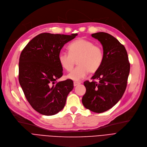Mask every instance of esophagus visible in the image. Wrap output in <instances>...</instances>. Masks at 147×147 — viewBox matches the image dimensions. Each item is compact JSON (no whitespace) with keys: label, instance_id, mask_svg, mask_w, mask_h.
<instances>
[{"label":"esophagus","instance_id":"obj_1","mask_svg":"<svg viewBox=\"0 0 147 147\" xmlns=\"http://www.w3.org/2000/svg\"><path fill=\"white\" fill-rule=\"evenodd\" d=\"M80 83H79V82H76V81H75V82H74V86L75 87V86H78V85H79Z\"/></svg>","mask_w":147,"mask_h":147}]
</instances>
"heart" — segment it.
<instances>
[{
  "instance_id": "b5f03b06",
  "label": "heart",
  "mask_w": 147,
  "mask_h": 147,
  "mask_svg": "<svg viewBox=\"0 0 147 147\" xmlns=\"http://www.w3.org/2000/svg\"><path fill=\"white\" fill-rule=\"evenodd\" d=\"M69 53L60 52L58 61L67 71H70L77 60L78 66L69 73L67 77L78 82L85 78L88 72L94 73L101 67L104 60V51L100 46L95 45L90 40L79 38L70 43Z\"/></svg>"
}]
</instances>
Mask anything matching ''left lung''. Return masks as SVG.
I'll use <instances>...</instances> for the list:
<instances>
[{"label": "left lung", "instance_id": "8db88e82", "mask_svg": "<svg viewBox=\"0 0 147 147\" xmlns=\"http://www.w3.org/2000/svg\"><path fill=\"white\" fill-rule=\"evenodd\" d=\"M92 37L102 45L104 57L101 67L92 77L93 81L84 82L86 92L82 102L86 109L99 113L112 108L124 95L130 64L124 46L111 35L99 32Z\"/></svg>", "mask_w": 147, "mask_h": 147}]
</instances>
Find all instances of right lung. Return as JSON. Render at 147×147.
Masks as SVG:
<instances>
[{"label":"right lung","instance_id":"add662e5","mask_svg":"<svg viewBox=\"0 0 147 147\" xmlns=\"http://www.w3.org/2000/svg\"><path fill=\"white\" fill-rule=\"evenodd\" d=\"M77 35L40 34L21 52L19 83L29 103L40 114L51 116L60 111L73 89L71 80L56 81L63 75L58 57L63 46Z\"/></svg>","mask_w":147,"mask_h":147}]
</instances>
